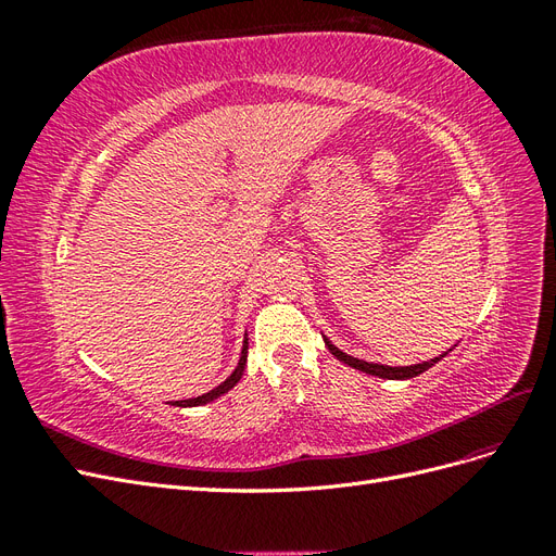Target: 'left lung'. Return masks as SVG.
Instances as JSON below:
<instances>
[{
    "instance_id": "left-lung-1",
    "label": "left lung",
    "mask_w": 556,
    "mask_h": 556,
    "mask_svg": "<svg viewBox=\"0 0 556 556\" xmlns=\"http://www.w3.org/2000/svg\"><path fill=\"white\" fill-rule=\"evenodd\" d=\"M325 345L329 348L331 355H333L336 359H341L343 364H348V366H352V368H357V371H364V374H368V376H378V378H387V380H408V378H415V376H419V374H425L427 368H431L433 364H439V362L447 355V352H445V355H441V357H433V359H429V362L413 364V366H382V364H371V362H364V359L345 355V352L336 348L329 339H325Z\"/></svg>"
}]
</instances>
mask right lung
Wrapping results in <instances>:
<instances>
[{
    "mask_svg": "<svg viewBox=\"0 0 556 556\" xmlns=\"http://www.w3.org/2000/svg\"><path fill=\"white\" fill-rule=\"evenodd\" d=\"M245 362H248V336H245V341H243V350H241V359H239V366L233 368V374L223 382V384H217L215 390H211V392H206V394H201V396H197V399H185V401H176L174 406H182V408H190V406H204V403H208V401H213V399H217V396H223V394H227L233 384H237L239 380H241V376H243V371H245Z\"/></svg>",
    "mask_w": 556,
    "mask_h": 556,
    "instance_id": "right-lung-1",
    "label": "right lung"
}]
</instances>
